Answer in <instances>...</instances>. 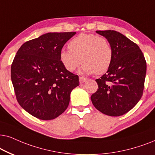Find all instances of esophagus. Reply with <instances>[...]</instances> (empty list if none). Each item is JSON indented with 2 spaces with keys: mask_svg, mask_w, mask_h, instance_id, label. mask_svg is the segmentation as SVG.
I'll list each match as a JSON object with an SVG mask.
<instances>
[{
  "mask_svg": "<svg viewBox=\"0 0 155 155\" xmlns=\"http://www.w3.org/2000/svg\"><path fill=\"white\" fill-rule=\"evenodd\" d=\"M86 78H84V77H82V76H80L79 77V82L80 84H84V82L86 81Z\"/></svg>",
  "mask_w": 155,
  "mask_h": 155,
  "instance_id": "obj_1",
  "label": "esophagus"
}]
</instances>
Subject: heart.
Segmentation results:
<instances>
[{
    "mask_svg": "<svg viewBox=\"0 0 155 155\" xmlns=\"http://www.w3.org/2000/svg\"><path fill=\"white\" fill-rule=\"evenodd\" d=\"M69 50H62L60 61L65 69L73 71L81 62L86 74H103L113 60V49L106 38L94 34H81L69 43Z\"/></svg>",
    "mask_w": 155,
    "mask_h": 155,
    "instance_id": "heart-1",
    "label": "heart"
}]
</instances>
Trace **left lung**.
Instances as JSON below:
<instances>
[{"label": "left lung", "mask_w": 155, "mask_h": 155, "mask_svg": "<svg viewBox=\"0 0 155 155\" xmlns=\"http://www.w3.org/2000/svg\"><path fill=\"white\" fill-rule=\"evenodd\" d=\"M113 49V60L106 74L97 79L98 90L91 95L97 110L120 116L133 108L143 94L147 64L137 44L115 30H97Z\"/></svg>", "instance_id": "obj_1"}]
</instances>
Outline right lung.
I'll use <instances>...</instances> for the list:
<instances>
[{
  "label": "right lung",
  "instance_id": "obj_1",
  "mask_svg": "<svg viewBox=\"0 0 155 155\" xmlns=\"http://www.w3.org/2000/svg\"><path fill=\"white\" fill-rule=\"evenodd\" d=\"M75 32H49L25 42L11 65V80L20 106L43 120L56 118L69 104L79 76L60 61L64 45Z\"/></svg>",
  "mask_w": 155,
  "mask_h": 155
}]
</instances>
